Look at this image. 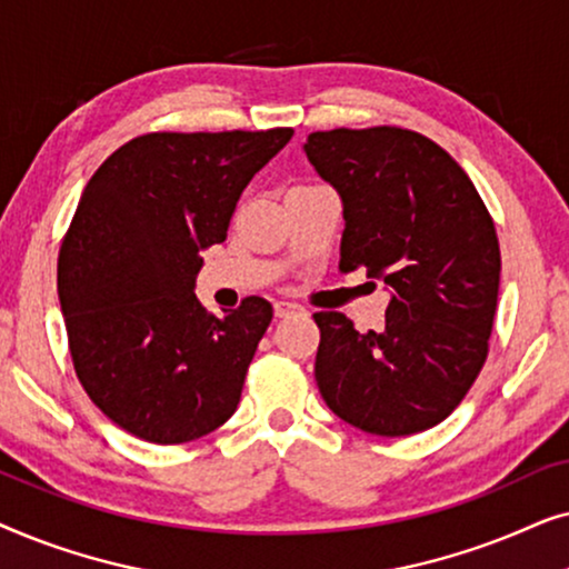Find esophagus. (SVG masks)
<instances>
[{
	"label": "esophagus",
	"instance_id": "1",
	"mask_svg": "<svg viewBox=\"0 0 569 569\" xmlns=\"http://www.w3.org/2000/svg\"><path fill=\"white\" fill-rule=\"evenodd\" d=\"M298 310H300V306H295V302H287V300L274 302V316H277V318L292 316V313H298Z\"/></svg>",
	"mask_w": 569,
	"mask_h": 569
}]
</instances>
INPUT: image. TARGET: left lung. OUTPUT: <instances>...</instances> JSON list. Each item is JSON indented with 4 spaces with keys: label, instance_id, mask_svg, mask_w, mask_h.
I'll use <instances>...</instances> for the list:
<instances>
[{
    "label": "left lung",
    "instance_id": "1",
    "mask_svg": "<svg viewBox=\"0 0 569 569\" xmlns=\"http://www.w3.org/2000/svg\"><path fill=\"white\" fill-rule=\"evenodd\" d=\"M306 154L345 204L339 269H368L393 290L383 331L360 333L339 310L313 313L318 391L362 432L430 430L489 355L500 290L492 214L466 170L419 131H313Z\"/></svg>",
    "mask_w": 569,
    "mask_h": 569
}]
</instances>
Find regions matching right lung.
<instances>
[{
    "label": "right lung",
    "mask_w": 569,
    "mask_h": 569,
    "mask_svg": "<svg viewBox=\"0 0 569 569\" xmlns=\"http://www.w3.org/2000/svg\"><path fill=\"white\" fill-rule=\"evenodd\" d=\"M290 139V127L150 131L84 186L59 251L69 355L92 403L134 438L178 446L238 409L271 306L251 295L214 316L193 279L201 251L228 238L240 193Z\"/></svg>",
    "instance_id": "1"
}]
</instances>
